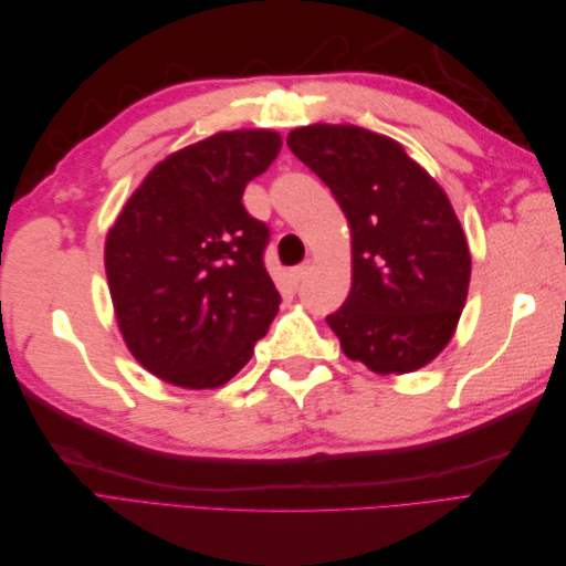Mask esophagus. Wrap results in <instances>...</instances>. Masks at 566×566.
<instances>
[{
    "label": "esophagus",
    "mask_w": 566,
    "mask_h": 566,
    "mask_svg": "<svg viewBox=\"0 0 566 566\" xmlns=\"http://www.w3.org/2000/svg\"><path fill=\"white\" fill-rule=\"evenodd\" d=\"M306 276H310V264H300L293 271H290V279H293V285H300Z\"/></svg>",
    "instance_id": "34e87169"
}]
</instances>
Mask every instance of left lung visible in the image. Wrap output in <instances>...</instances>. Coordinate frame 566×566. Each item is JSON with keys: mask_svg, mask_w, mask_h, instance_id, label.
<instances>
[{"mask_svg": "<svg viewBox=\"0 0 566 566\" xmlns=\"http://www.w3.org/2000/svg\"><path fill=\"white\" fill-rule=\"evenodd\" d=\"M352 229V290L325 316L352 361L410 373L449 345L470 285L465 233L441 186L389 136L354 125L290 132Z\"/></svg>", "mask_w": 566, "mask_h": 566, "instance_id": "obj_1", "label": "left lung"}]
</instances>
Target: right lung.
Here are the masks:
<instances>
[{
  "label": "right lung",
  "mask_w": 566,
  "mask_h": 566,
  "mask_svg": "<svg viewBox=\"0 0 566 566\" xmlns=\"http://www.w3.org/2000/svg\"><path fill=\"white\" fill-rule=\"evenodd\" d=\"M269 129L219 132L150 169L106 238L119 333L146 370L188 389L229 382L279 314L269 227L243 205L281 150Z\"/></svg>",
  "instance_id": "add662e5"
}]
</instances>
